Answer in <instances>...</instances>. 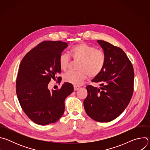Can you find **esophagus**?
I'll list each match as a JSON object with an SVG mask.
<instances>
[{"instance_id": "esophagus-1", "label": "esophagus", "mask_w": 150, "mask_h": 150, "mask_svg": "<svg viewBox=\"0 0 150 150\" xmlns=\"http://www.w3.org/2000/svg\"><path fill=\"white\" fill-rule=\"evenodd\" d=\"M79 86H76V85H74V91H77L79 89Z\"/></svg>"}]
</instances>
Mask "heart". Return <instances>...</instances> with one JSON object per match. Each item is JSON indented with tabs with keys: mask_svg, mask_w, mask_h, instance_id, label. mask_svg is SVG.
Masks as SVG:
<instances>
[{
	"mask_svg": "<svg viewBox=\"0 0 150 150\" xmlns=\"http://www.w3.org/2000/svg\"><path fill=\"white\" fill-rule=\"evenodd\" d=\"M74 59L79 60V71H68L63 75V81L75 85H81L88 76L94 78L103 70L106 62L105 53L85 42H80L74 46L70 51ZM69 56L65 53L60 54L59 63L62 70H66L70 63Z\"/></svg>",
	"mask_w": 150,
	"mask_h": 150,
	"instance_id": "obj_1",
	"label": "heart"
}]
</instances>
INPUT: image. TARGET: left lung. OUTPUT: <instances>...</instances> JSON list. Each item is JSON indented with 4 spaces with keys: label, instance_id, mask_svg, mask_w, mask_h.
I'll use <instances>...</instances> for the list:
<instances>
[{
    "label": "left lung",
    "instance_id": "left-lung-1",
    "mask_svg": "<svg viewBox=\"0 0 150 150\" xmlns=\"http://www.w3.org/2000/svg\"><path fill=\"white\" fill-rule=\"evenodd\" d=\"M106 56L103 71L92 82L99 88L87 85L83 100L85 112L93 120L109 122L118 117L129 104L134 92V72L132 63L120 47L97 40Z\"/></svg>",
    "mask_w": 150,
    "mask_h": 150
}]
</instances>
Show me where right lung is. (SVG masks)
I'll return each instance as SVG.
<instances>
[{
	"mask_svg": "<svg viewBox=\"0 0 150 150\" xmlns=\"http://www.w3.org/2000/svg\"><path fill=\"white\" fill-rule=\"evenodd\" d=\"M67 47V42L61 41H42L20 63L16 82L17 97L27 116L38 125L57 122L65 112V98L74 91L68 82L60 89H48L50 80L61 72L59 57Z\"/></svg>",
	"mask_w": 150,
	"mask_h": 150,
	"instance_id": "1",
	"label": "right lung"
}]
</instances>
